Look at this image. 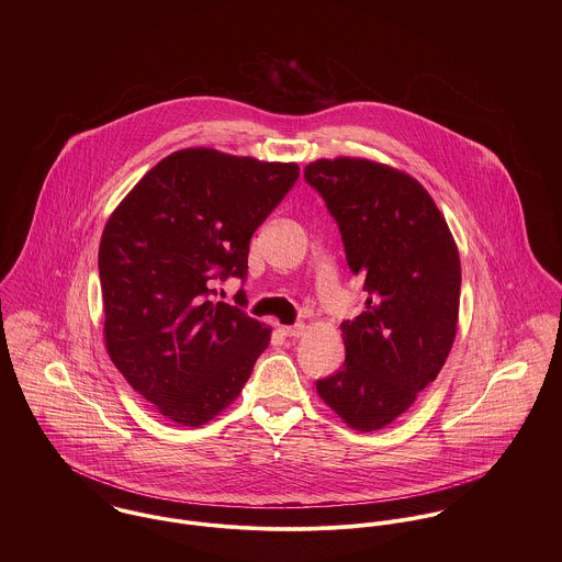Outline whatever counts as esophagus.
I'll return each mask as SVG.
<instances>
[{
  "label": "esophagus",
  "mask_w": 562,
  "mask_h": 562,
  "mask_svg": "<svg viewBox=\"0 0 562 562\" xmlns=\"http://www.w3.org/2000/svg\"><path fill=\"white\" fill-rule=\"evenodd\" d=\"M305 330H307V326H305V324H294V326H281V333H283L285 337H303V335H305Z\"/></svg>",
  "instance_id": "esophagus-1"
}]
</instances>
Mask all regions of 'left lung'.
<instances>
[{"label":"left lung","instance_id":"8db88e82","mask_svg":"<svg viewBox=\"0 0 562 562\" xmlns=\"http://www.w3.org/2000/svg\"><path fill=\"white\" fill-rule=\"evenodd\" d=\"M305 179L339 225L366 310L341 322L346 361L316 383L350 428L381 430L443 368L459 326L461 259L432 196L411 175L366 158L316 160Z\"/></svg>","mask_w":562,"mask_h":562}]
</instances>
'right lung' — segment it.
<instances>
[{
  "label": "right lung",
  "mask_w": 562,
  "mask_h": 562,
  "mask_svg": "<svg viewBox=\"0 0 562 562\" xmlns=\"http://www.w3.org/2000/svg\"><path fill=\"white\" fill-rule=\"evenodd\" d=\"M299 179L294 161L207 147L158 161L119 203L99 244L105 348L125 381L181 426L240 396L272 328L210 301L246 277L248 241ZM238 303L246 296L238 292Z\"/></svg>",
  "instance_id": "1"
}]
</instances>
